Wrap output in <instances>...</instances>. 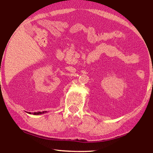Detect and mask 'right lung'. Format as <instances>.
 <instances>
[{
    "label": "right lung",
    "mask_w": 153,
    "mask_h": 153,
    "mask_svg": "<svg viewBox=\"0 0 153 153\" xmlns=\"http://www.w3.org/2000/svg\"><path fill=\"white\" fill-rule=\"evenodd\" d=\"M45 113H47L46 111H42V112H36V113H29L30 114H33V115H41V114H44Z\"/></svg>",
    "instance_id": "obj_1"
}]
</instances>
